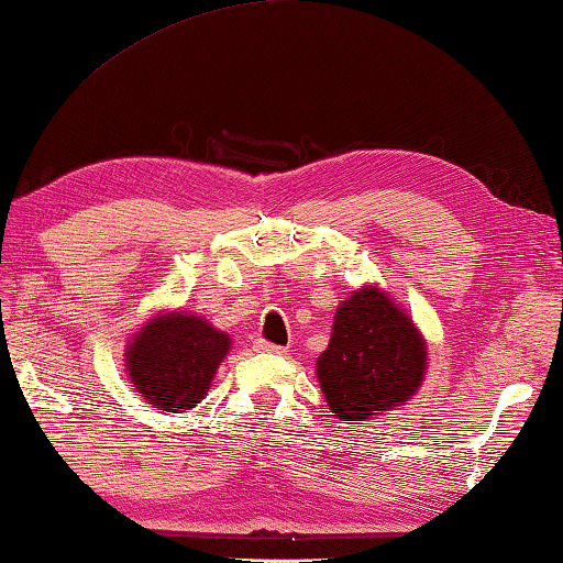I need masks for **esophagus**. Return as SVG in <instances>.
Masks as SVG:
<instances>
[{"instance_id": "esophagus-1", "label": "esophagus", "mask_w": 563, "mask_h": 563, "mask_svg": "<svg viewBox=\"0 0 563 563\" xmlns=\"http://www.w3.org/2000/svg\"><path fill=\"white\" fill-rule=\"evenodd\" d=\"M254 349H256V352H262V354H284V352H287V349H284V346H276L272 342H264V339H256Z\"/></svg>"}]
</instances>
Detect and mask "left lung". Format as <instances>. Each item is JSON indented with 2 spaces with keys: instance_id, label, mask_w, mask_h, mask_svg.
<instances>
[{
  "instance_id": "1",
  "label": "left lung",
  "mask_w": 563,
  "mask_h": 563,
  "mask_svg": "<svg viewBox=\"0 0 563 563\" xmlns=\"http://www.w3.org/2000/svg\"><path fill=\"white\" fill-rule=\"evenodd\" d=\"M427 339L389 291L364 284L336 307L317 379L331 417L366 421L404 407L427 376Z\"/></svg>"
}]
</instances>
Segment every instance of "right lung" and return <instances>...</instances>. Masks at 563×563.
<instances>
[{"mask_svg":"<svg viewBox=\"0 0 563 563\" xmlns=\"http://www.w3.org/2000/svg\"><path fill=\"white\" fill-rule=\"evenodd\" d=\"M232 339L184 309L156 311L126 342L129 384L164 413H184L205 399Z\"/></svg>","mask_w":563,"mask_h":563,"instance_id":"1","label":"right lung"}]
</instances>
